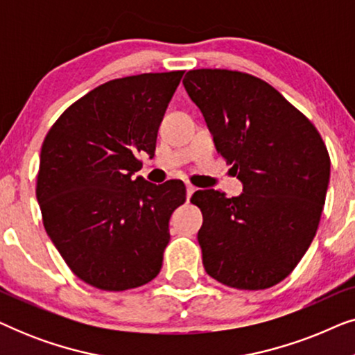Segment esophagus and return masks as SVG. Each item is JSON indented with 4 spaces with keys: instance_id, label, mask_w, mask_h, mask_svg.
Masks as SVG:
<instances>
[{
    "instance_id": "obj_1",
    "label": "esophagus",
    "mask_w": 355,
    "mask_h": 355,
    "mask_svg": "<svg viewBox=\"0 0 355 355\" xmlns=\"http://www.w3.org/2000/svg\"><path fill=\"white\" fill-rule=\"evenodd\" d=\"M196 191H197V189H196V187H193V186H192V184H187V186H186V197H187V202H189V200H191L192 193H193V192H196Z\"/></svg>"
}]
</instances>
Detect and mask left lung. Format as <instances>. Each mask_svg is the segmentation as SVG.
Instances as JSON below:
<instances>
[{
    "label": "left lung",
    "instance_id": "1",
    "mask_svg": "<svg viewBox=\"0 0 355 355\" xmlns=\"http://www.w3.org/2000/svg\"><path fill=\"white\" fill-rule=\"evenodd\" d=\"M218 153L244 184L239 197L197 191L202 260L234 289H266L293 273L317 234L329 155L307 116L268 82L241 71L193 69L184 77Z\"/></svg>",
    "mask_w": 355,
    "mask_h": 355
}]
</instances>
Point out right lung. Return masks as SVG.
I'll list each match as a JSON object with an SVG mask.
<instances>
[{"label":"right lung","mask_w":355,"mask_h":355,"mask_svg":"<svg viewBox=\"0 0 355 355\" xmlns=\"http://www.w3.org/2000/svg\"><path fill=\"white\" fill-rule=\"evenodd\" d=\"M184 71L105 82L74 101L48 130L37 174L43 226L77 278L128 291L159 273L169 218L186 186H155L132 174L152 155Z\"/></svg>","instance_id":"add662e5"}]
</instances>
